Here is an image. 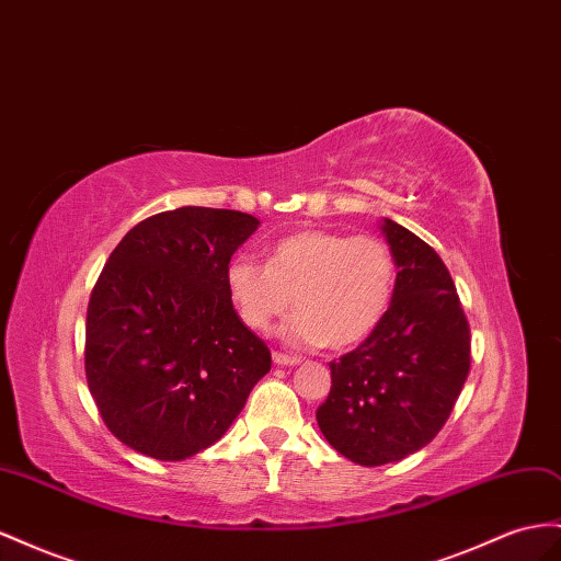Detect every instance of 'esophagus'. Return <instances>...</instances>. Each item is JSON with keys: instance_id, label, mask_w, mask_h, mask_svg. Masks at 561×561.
<instances>
[{"instance_id": "1", "label": "esophagus", "mask_w": 561, "mask_h": 561, "mask_svg": "<svg viewBox=\"0 0 561 561\" xmlns=\"http://www.w3.org/2000/svg\"><path fill=\"white\" fill-rule=\"evenodd\" d=\"M274 363H276V366H283V368H287V366H297V363H299V356L283 354V352H274Z\"/></svg>"}]
</instances>
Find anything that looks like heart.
<instances>
[{
  "mask_svg": "<svg viewBox=\"0 0 561 561\" xmlns=\"http://www.w3.org/2000/svg\"><path fill=\"white\" fill-rule=\"evenodd\" d=\"M226 285L252 330H266L295 301L297 313L283 330L287 340L346 350L385 318L397 290V260L377 236L297 231L271 248L266 264L233 256Z\"/></svg>",
  "mask_w": 561,
  "mask_h": 561,
  "instance_id": "obj_1",
  "label": "heart"
}]
</instances>
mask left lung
<instances>
[{
    "label": "left lung",
    "instance_id": "obj_1",
    "mask_svg": "<svg viewBox=\"0 0 561 561\" xmlns=\"http://www.w3.org/2000/svg\"><path fill=\"white\" fill-rule=\"evenodd\" d=\"M397 290L366 342L330 363L316 420L328 444L363 467L403 460L442 432L469 373V323L446 264L385 219Z\"/></svg>",
    "mask_w": 561,
    "mask_h": 561
}]
</instances>
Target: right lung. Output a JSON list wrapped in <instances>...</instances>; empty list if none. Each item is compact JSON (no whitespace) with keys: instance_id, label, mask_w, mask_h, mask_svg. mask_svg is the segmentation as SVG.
Here are the masks:
<instances>
[{"instance_id":"right-lung-1","label":"right lung","mask_w":561,"mask_h":561,"mask_svg":"<svg viewBox=\"0 0 561 561\" xmlns=\"http://www.w3.org/2000/svg\"><path fill=\"white\" fill-rule=\"evenodd\" d=\"M260 219L179 207L136 224L87 307L84 373L105 427L156 460H186L229 430L271 370L226 285Z\"/></svg>"}]
</instances>
